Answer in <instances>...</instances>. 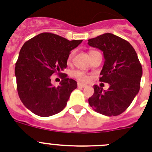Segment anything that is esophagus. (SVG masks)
<instances>
[{
  "label": "esophagus",
  "mask_w": 152,
  "mask_h": 152,
  "mask_svg": "<svg viewBox=\"0 0 152 152\" xmlns=\"http://www.w3.org/2000/svg\"><path fill=\"white\" fill-rule=\"evenodd\" d=\"M77 86H79V87H82V88H84V87H86V84H83V83H77Z\"/></svg>",
  "instance_id": "1"
}]
</instances>
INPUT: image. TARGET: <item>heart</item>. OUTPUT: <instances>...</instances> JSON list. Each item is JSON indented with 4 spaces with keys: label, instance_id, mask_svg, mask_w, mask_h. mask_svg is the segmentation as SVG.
<instances>
[{
    "label": "heart",
    "instance_id": "heart-1",
    "mask_svg": "<svg viewBox=\"0 0 152 152\" xmlns=\"http://www.w3.org/2000/svg\"><path fill=\"white\" fill-rule=\"evenodd\" d=\"M91 52H94V51H90V53ZM72 53L68 57V62H69L70 61L72 60ZM72 76L76 78V80H78L79 81H81V82H88L90 79V75L86 72H83V71H80V70H75L72 72Z\"/></svg>",
    "mask_w": 152,
    "mask_h": 152
}]
</instances>
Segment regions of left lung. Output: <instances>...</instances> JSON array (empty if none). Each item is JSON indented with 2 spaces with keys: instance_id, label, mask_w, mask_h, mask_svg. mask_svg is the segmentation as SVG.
<instances>
[{
  "instance_id": "obj_1",
  "label": "left lung",
  "mask_w": 152,
  "mask_h": 152,
  "mask_svg": "<svg viewBox=\"0 0 152 152\" xmlns=\"http://www.w3.org/2000/svg\"><path fill=\"white\" fill-rule=\"evenodd\" d=\"M88 45L104 52L105 61L100 81L110 85L104 91L94 85L89 104L105 116L119 115L131 105L140 90L142 67L137 53L127 41L111 33L89 39Z\"/></svg>"
}]
</instances>
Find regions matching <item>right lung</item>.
Instances as JSON below:
<instances>
[{"mask_svg":"<svg viewBox=\"0 0 152 152\" xmlns=\"http://www.w3.org/2000/svg\"><path fill=\"white\" fill-rule=\"evenodd\" d=\"M82 42L44 32L23 45L15 64L17 90L20 100L32 113L49 117L66 107L77 83L60 72L67 66L70 52ZM53 73L61 76L59 86L50 83Z\"/></svg>","mask_w":152,"mask_h":152,"instance_id":"add662e5","label":"right lung"}]
</instances>
